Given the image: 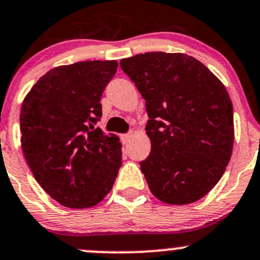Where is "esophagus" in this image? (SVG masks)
<instances>
[{"label":"esophagus","mask_w":260,"mask_h":260,"mask_svg":"<svg viewBox=\"0 0 260 260\" xmlns=\"http://www.w3.org/2000/svg\"><path fill=\"white\" fill-rule=\"evenodd\" d=\"M131 137H132V135H131V133H127V135H123V136H122L123 143H128V142H129Z\"/></svg>","instance_id":"1"}]
</instances>
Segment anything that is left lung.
<instances>
[{"mask_svg":"<svg viewBox=\"0 0 260 260\" xmlns=\"http://www.w3.org/2000/svg\"><path fill=\"white\" fill-rule=\"evenodd\" d=\"M120 68L146 101L151 153L140 165L151 192L171 205L200 200L232 157L234 118L224 84L181 52L138 54Z\"/></svg>","mask_w":260,"mask_h":260,"instance_id":"left-lung-1","label":"left lung"}]
</instances>
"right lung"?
<instances>
[{"mask_svg": "<svg viewBox=\"0 0 260 260\" xmlns=\"http://www.w3.org/2000/svg\"><path fill=\"white\" fill-rule=\"evenodd\" d=\"M118 62L79 61L51 69L23 99L21 147L36 181L54 200L91 208L112 190L122 165L115 135L95 128L101 98Z\"/></svg>", "mask_w": 260, "mask_h": 260, "instance_id": "add662e5", "label": "right lung"}]
</instances>
